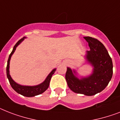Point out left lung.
Here are the masks:
<instances>
[{
  "instance_id": "8db88e82",
  "label": "left lung",
  "mask_w": 120,
  "mask_h": 120,
  "mask_svg": "<svg viewBox=\"0 0 120 120\" xmlns=\"http://www.w3.org/2000/svg\"><path fill=\"white\" fill-rule=\"evenodd\" d=\"M89 43L90 50L86 52V59L93 67L92 74L79 79L76 72L67 68L66 80L68 87L77 94L92 96L105 89L113 75V63L105 46L97 39L84 37Z\"/></svg>"
}]
</instances>
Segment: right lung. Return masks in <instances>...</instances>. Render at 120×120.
<instances>
[{
	"instance_id": "right-lung-1",
	"label": "right lung",
	"mask_w": 120,
	"mask_h": 120,
	"mask_svg": "<svg viewBox=\"0 0 120 120\" xmlns=\"http://www.w3.org/2000/svg\"><path fill=\"white\" fill-rule=\"evenodd\" d=\"M26 37H23L22 38L21 40H20L19 41L17 42V43L15 44V45L13 47V49L10 54L9 55L8 57V61H7V76L8 79V81L10 82V84L11 85V87L13 88V89L15 92H17L18 94H21L22 95H23L25 97H34L38 95L41 94L42 93H43L45 91H46L48 88L49 86V82H50V80L51 79L52 74L55 72L56 69H54L49 74V75L47 76L45 80L43 82H42L41 84L37 85V86H21L20 84H17L14 81V80L11 79V76L10 75V72H9V65H10V61L11 59V57L12 54H13V52H15L16 48L19 46L20 44L21 43V42L22 41H23V40Z\"/></svg>"
}]
</instances>
